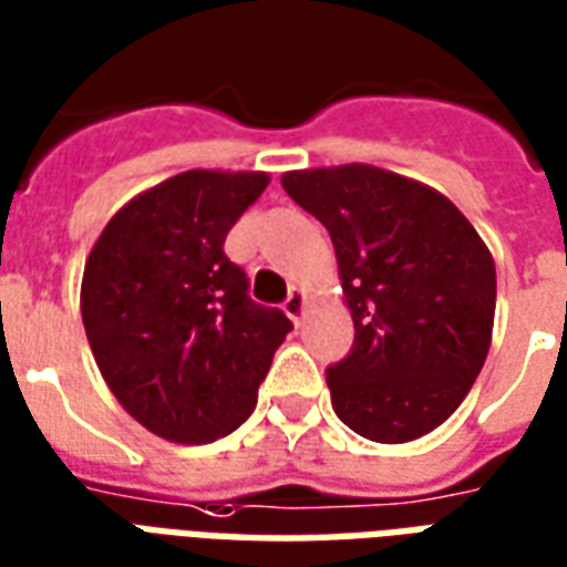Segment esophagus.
<instances>
[{
	"label": "esophagus",
	"instance_id": "34e87169",
	"mask_svg": "<svg viewBox=\"0 0 567 567\" xmlns=\"http://www.w3.org/2000/svg\"><path fill=\"white\" fill-rule=\"evenodd\" d=\"M305 308H308V292L301 287L289 289L287 301H284V311H287V317L292 320V323H299L301 313H305Z\"/></svg>",
	"mask_w": 567,
	"mask_h": 567
}]
</instances>
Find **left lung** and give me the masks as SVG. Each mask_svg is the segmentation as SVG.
<instances>
[{
	"label": "left lung",
	"mask_w": 567,
	"mask_h": 567,
	"mask_svg": "<svg viewBox=\"0 0 567 567\" xmlns=\"http://www.w3.org/2000/svg\"><path fill=\"white\" fill-rule=\"evenodd\" d=\"M280 184L329 229L357 329L326 371L334 414L378 444L429 435L489 353L493 254L447 196L395 172L350 163Z\"/></svg>",
	"instance_id": "obj_1"
}]
</instances>
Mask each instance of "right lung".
I'll return each instance as SVG.
<instances>
[{
    "mask_svg": "<svg viewBox=\"0 0 567 567\" xmlns=\"http://www.w3.org/2000/svg\"><path fill=\"white\" fill-rule=\"evenodd\" d=\"M266 172L193 168L114 214L86 256L81 317L102 378L153 435L208 444L254 414L287 313L247 296L226 235Z\"/></svg>",
    "mask_w": 567,
    "mask_h": 567,
    "instance_id": "add662e5",
    "label": "right lung"
}]
</instances>
